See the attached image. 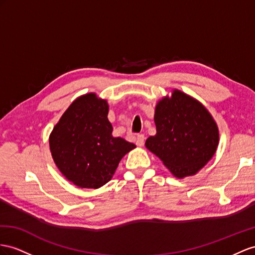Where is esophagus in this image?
Masks as SVG:
<instances>
[{"mask_svg":"<svg viewBox=\"0 0 255 255\" xmlns=\"http://www.w3.org/2000/svg\"><path fill=\"white\" fill-rule=\"evenodd\" d=\"M144 140H145L144 134H138L135 139V144L138 146H143L144 145Z\"/></svg>","mask_w":255,"mask_h":255,"instance_id":"esophagus-1","label":"esophagus"}]
</instances>
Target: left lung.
<instances>
[{
    "label": "left lung",
    "mask_w": 255,
    "mask_h": 255,
    "mask_svg": "<svg viewBox=\"0 0 255 255\" xmlns=\"http://www.w3.org/2000/svg\"><path fill=\"white\" fill-rule=\"evenodd\" d=\"M156 134L145 146L179 179L197 173L219 145V128L208 110L191 96L174 89L155 108Z\"/></svg>",
    "instance_id": "1"
}]
</instances>
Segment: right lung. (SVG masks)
<instances>
[{
  "label": "right lung",
  "mask_w": 255,
  "mask_h": 255,
  "mask_svg": "<svg viewBox=\"0 0 255 255\" xmlns=\"http://www.w3.org/2000/svg\"><path fill=\"white\" fill-rule=\"evenodd\" d=\"M109 104L96 94L72 102L49 135L51 156L60 172L82 188H99L112 179L121 159L135 147L114 138Z\"/></svg>",
  "instance_id": "right-lung-1"
}]
</instances>
